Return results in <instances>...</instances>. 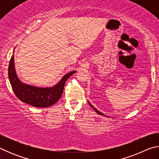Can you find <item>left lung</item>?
<instances>
[{"label": "left lung", "mask_w": 159, "mask_h": 159, "mask_svg": "<svg viewBox=\"0 0 159 159\" xmlns=\"http://www.w3.org/2000/svg\"><path fill=\"white\" fill-rule=\"evenodd\" d=\"M88 103H89V104H90V106L91 107H92V108H93V109L94 110H95V111L97 112V113H98V114H99V115H102V116H105V115H104V114H102V112H100V111H98V109H96L95 108V107H94L93 105H92V104H91L90 103V102H88Z\"/></svg>", "instance_id": "1"}]
</instances>
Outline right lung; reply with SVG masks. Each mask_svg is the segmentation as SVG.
<instances>
[{
	"instance_id": "1",
	"label": "right lung",
	"mask_w": 159,
	"mask_h": 159,
	"mask_svg": "<svg viewBox=\"0 0 159 159\" xmlns=\"http://www.w3.org/2000/svg\"><path fill=\"white\" fill-rule=\"evenodd\" d=\"M76 71L64 75L60 81L53 87L39 88L25 84L20 81L16 74L14 55L10 59L8 66L9 80L16 97L26 104L40 108L52 106L60 99L62 95L66 81Z\"/></svg>"
}]
</instances>
